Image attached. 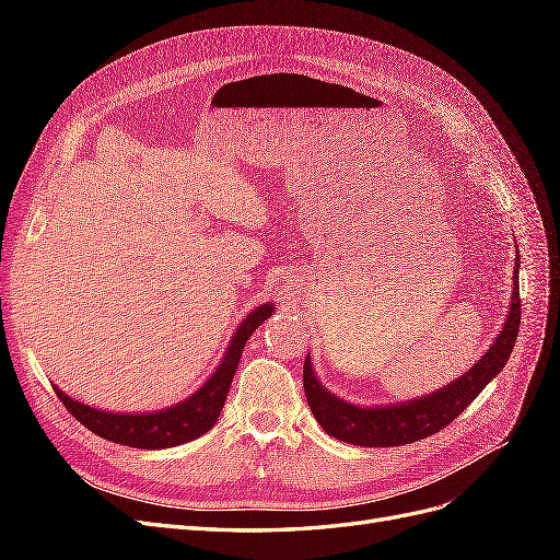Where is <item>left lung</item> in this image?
<instances>
[{
    "instance_id": "1",
    "label": "left lung",
    "mask_w": 560,
    "mask_h": 560,
    "mask_svg": "<svg viewBox=\"0 0 560 560\" xmlns=\"http://www.w3.org/2000/svg\"><path fill=\"white\" fill-rule=\"evenodd\" d=\"M521 325V296H518V249L514 264V294L510 315L495 343L488 348L483 358L467 374L432 395L401 401L393 406H354L338 399L315 376L311 358L303 364V389L319 428L334 439H341L354 446H401L420 442L460 416L467 406L481 395V389L504 369L514 350Z\"/></svg>"
}]
</instances>
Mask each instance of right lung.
Wrapping results in <instances>:
<instances>
[{
  "label": "right lung",
  "mask_w": 560,
  "mask_h": 560,
  "mask_svg": "<svg viewBox=\"0 0 560 560\" xmlns=\"http://www.w3.org/2000/svg\"><path fill=\"white\" fill-rule=\"evenodd\" d=\"M270 315H273V306H270V303L254 308L241 322L238 329H235L222 364L217 366V371L206 381V385L196 389L191 397L171 406V409L151 413H112L103 409H93V406L81 404L79 399L67 397L60 387L54 389L58 399L65 404V409L70 411L83 428H89L93 434L107 439V442L132 448H171L186 444L214 428L219 413L224 409L229 387L235 369H238L247 338L257 331V327Z\"/></svg>",
  "instance_id": "1"
}]
</instances>
